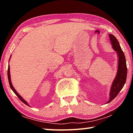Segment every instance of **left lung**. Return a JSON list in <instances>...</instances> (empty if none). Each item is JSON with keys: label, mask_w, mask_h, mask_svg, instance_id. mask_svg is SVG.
I'll return each instance as SVG.
<instances>
[{"label": "left lung", "mask_w": 133, "mask_h": 133, "mask_svg": "<svg viewBox=\"0 0 133 133\" xmlns=\"http://www.w3.org/2000/svg\"><path fill=\"white\" fill-rule=\"evenodd\" d=\"M109 36L110 41L111 42L112 48L118 54V64L116 76L112 83L111 89H110L109 100L108 101L107 103L111 102L123 89L125 84L127 73L125 57L118 41L114 35L109 34Z\"/></svg>", "instance_id": "obj_1"}]
</instances>
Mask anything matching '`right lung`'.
<instances>
[{
	"instance_id": "1",
	"label": "right lung",
	"mask_w": 133,
	"mask_h": 133,
	"mask_svg": "<svg viewBox=\"0 0 133 133\" xmlns=\"http://www.w3.org/2000/svg\"><path fill=\"white\" fill-rule=\"evenodd\" d=\"M11 57V56H10ZM10 60V59H9ZM8 80H9V85H10V88H11V89L12 90H13V91L14 92V93H15V94L16 95L17 97H18V98H19L20 100H21L22 102H23V103H24V104H25L26 105H29V104L28 103H27V102H26L25 100H24V99L22 97L19 95V94H18V93L16 91V90L15 89V88L14 87H13V85L12 84V82H11V80H10V66H9H9H8Z\"/></svg>"
}]
</instances>
